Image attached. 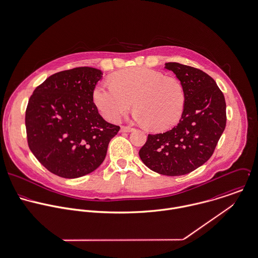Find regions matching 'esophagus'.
<instances>
[{
	"label": "esophagus",
	"mask_w": 258,
	"mask_h": 258,
	"mask_svg": "<svg viewBox=\"0 0 258 258\" xmlns=\"http://www.w3.org/2000/svg\"><path fill=\"white\" fill-rule=\"evenodd\" d=\"M120 130H121V132H123V133H130V132H133L135 128L132 127V126H124V125H122V126L120 127Z\"/></svg>",
	"instance_id": "1"
}]
</instances>
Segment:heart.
Returning <instances> with one entry per match:
<instances>
[{
  "mask_svg": "<svg viewBox=\"0 0 258 258\" xmlns=\"http://www.w3.org/2000/svg\"><path fill=\"white\" fill-rule=\"evenodd\" d=\"M93 100L109 121L119 120L134 103L137 121L151 130L163 131L179 119L185 95L176 78L163 77L146 68H135L114 75L108 85H98Z\"/></svg>",
  "mask_w": 258,
  "mask_h": 258,
  "instance_id": "b5f03b06",
  "label": "heart"
}]
</instances>
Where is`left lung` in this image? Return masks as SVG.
Segmentation results:
<instances>
[{
  "mask_svg": "<svg viewBox=\"0 0 258 258\" xmlns=\"http://www.w3.org/2000/svg\"><path fill=\"white\" fill-rule=\"evenodd\" d=\"M164 68L173 72L183 87V111L177 125L149 135L139 154L150 169L177 176L210 158L225 128L226 103L215 81L205 72L178 62H166Z\"/></svg>",
  "mask_w": 258,
  "mask_h": 258,
  "instance_id": "obj_1",
  "label": "left lung"
}]
</instances>
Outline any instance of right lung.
Returning a JSON list of instances; mask_svg holds the SVG:
<instances>
[{
	"label": "right lung",
	"instance_id": "1",
	"mask_svg": "<svg viewBox=\"0 0 258 258\" xmlns=\"http://www.w3.org/2000/svg\"><path fill=\"white\" fill-rule=\"evenodd\" d=\"M102 71L90 67L58 72L36 88L26 109L28 145L53 174L77 178L103 161L119 126L105 121L93 93Z\"/></svg>",
	"mask_w": 258,
	"mask_h": 258
}]
</instances>
